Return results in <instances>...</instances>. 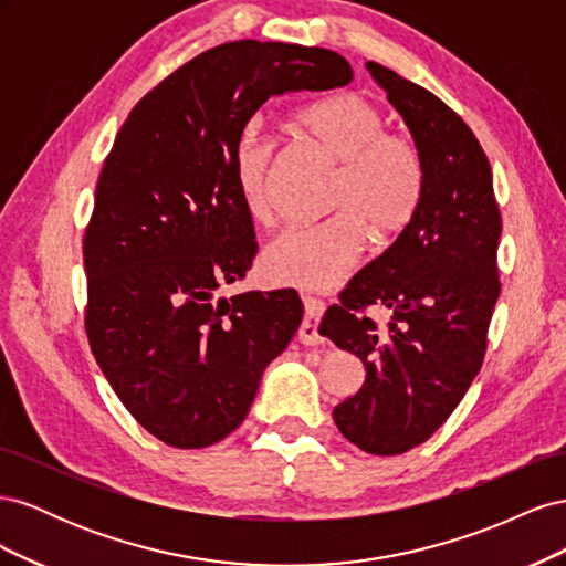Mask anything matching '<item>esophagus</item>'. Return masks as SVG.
<instances>
[{
	"mask_svg": "<svg viewBox=\"0 0 566 566\" xmlns=\"http://www.w3.org/2000/svg\"><path fill=\"white\" fill-rule=\"evenodd\" d=\"M302 302H304V321L300 325V342L302 345H321L323 337L318 335V323H321V316L325 312V302L318 300V297H312V295H302Z\"/></svg>",
	"mask_w": 566,
	"mask_h": 566,
	"instance_id": "esophagus-1",
	"label": "esophagus"
}]
</instances>
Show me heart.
<instances>
[{"label": "heart", "instance_id": "1", "mask_svg": "<svg viewBox=\"0 0 566 566\" xmlns=\"http://www.w3.org/2000/svg\"><path fill=\"white\" fill-rule=\"evenodd\" d=\"M293 127L312 139L337 167L325 198L333 217L312 227L281 231L262 252V273L279 285L325 290L335 285L373 241H389L413 219L424 184L418 146L387 132L385 113L356 92L335 94L302 108ZM233 177L248 217H273L276 144L248 125L235 139Z\"/></svg>", "mask_w": 566, "mask_h": 566}]
</instances>
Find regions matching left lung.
<instances>
[{
    "label": "left lung",
    "instance_id": "1",
    "mask_svg": "<svg viewBox=\"0 0 566 566\" xmlns=\"http://www.w3.org/2000/svg\"><path fill=\"white\" fill-rule=\"evenodd\" d=\"M366 71L413 136L424 184L413 219L347 283L318 333L366 366L361 389L333 408L337 430L366 453L399 455L447 422L482 368L501 293V212L472 129L389 67L368 61ZM368 303L395 314L387 329L360 314Z\"/></svg>",
    "mask_w": 566,
    "mask_h": 566
}]
</instances>
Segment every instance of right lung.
<instances>
[{
    "label": "right lung",
    "mask_w": 566,
    "mask_h": 566,
    "mask_svg": "<svg viewBox=\"0 0 566 566\" xmlns=\"http://www.w3.org/2000/svg\"><path fill=\"white\" fill-rule=\"evenodd\" d=\"M349 82L331 49L227 42L160 82L119 129L84 233L87 337L117 399L167 447L229 437L304 314L293 290L217 295L256 254L233 177L238 134L271 96Z\"/></svg>",
    "instance_id": "right-lung-1"
}]
</instances>
